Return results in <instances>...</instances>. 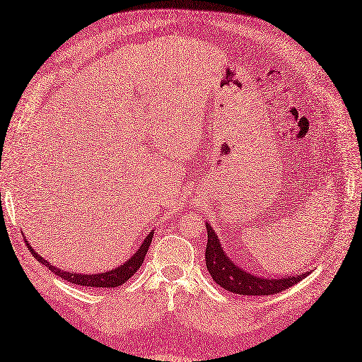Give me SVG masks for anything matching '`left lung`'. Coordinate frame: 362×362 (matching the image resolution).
Masks as SVG:
<instances>
[{
    "label": "left lung",
    "mask_w": 362,
    "mask_h": 362,
    "mask_svg": "<svg viewBox=\"0 0 362 362\" xmlns=\"http://www.w3.org/2000/svg\"><path fill=\"white\" fill-rule=\"evenodd\" d=\"M207 227V248H205V265L210 272L211 279L223 289H227L233 294L239 296H271L277 294L280 291H285L291 286L297 285L309 272L300 276H288V277H260L243 268L238 267L223 251L221 240L216 231L213 230L209 222H205Z\"/></svg>",
    "instance_id": "obj_1"
}]
</instances>
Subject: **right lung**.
Returning <instances> with one entry per match:
<instances>
[{
  "instance_id": "right-lung-1",
  "label": "right lung",
  "mask_w": 362,
  "mask_h": 362,
  "mask_svg": "<svg viewBox=\"0 0 362 362\" xmlns=\"http://www.w3.org/2000/svg\"><path fill=\"white\" fill-rule=\"evenodd\" d=\"M152 238H153V230L144 238L140 248L136 250L128 260L123 262L122 265L115 267L111 271L97 272V274H79V272H71V271H64V269L56 268L50 262L39 256L27 239H25V245L28 250H30L33 257L37 262H41L42 265H45L52 272H54L56 276H59L62 280H66L68 283H73V285H79V286H91V288H117L128 281L135 272L139 271V268L141 267V263L144 260L146 252L149 250Z\"/></svg>"
}]
</instances>
